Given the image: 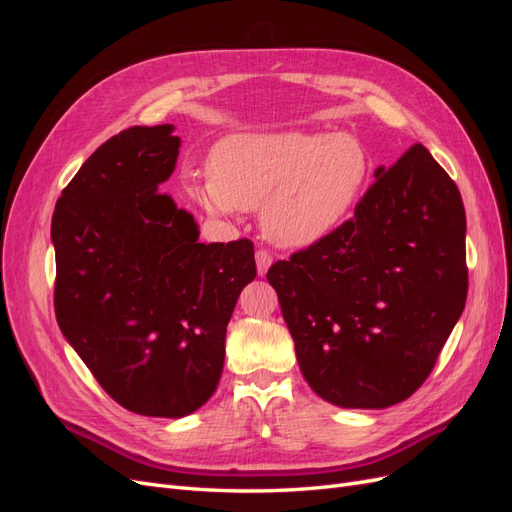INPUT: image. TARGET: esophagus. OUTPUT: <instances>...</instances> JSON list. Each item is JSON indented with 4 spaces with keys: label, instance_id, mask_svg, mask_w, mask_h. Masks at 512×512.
Wrapping results in <instances>:
<instances>
[{
    "label": "esophagus",
    "instance_id": "esophagus-1",
    "mask_svg": "<svg viewBox=\"0 0 512 512\" xmlns=\"http://www.w3.org/2000/svg\"><path fill=\"white\" fill-rule=\"evenodd\" d=\"M271 262H273V258H271L269 252H265V250H258V252H256V271H258L260 277L267 275V271H269V267H271Z\"/></svg>",
    "mask_w": 512,
    "mask_h": 512
}]
</instances>
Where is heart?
<instances>
[{"label": "heart", "mask_w": 512, "mask_h": 512, "mask_svg": "<svg viewBox=\"0 0 512 512\" xmlns=\"http://www.w3.org/2000/svg\"><path fill=\"white\" fill-rule=\"evenodd\" d=\"M207 166L209 181L185 185L192 198L215 215L258 209L262 235L284 250H305L333 235L369 170L354 138L305 130L226 136Z\"/></svg>", "instance_id": "1"}]
</instances>
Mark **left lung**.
<instances>
[{
  "instance_id": "8db88e82",
  "label": "left lung",
  "mask_w": 512,
  "mask_h": 512,
  "mask_svg": "<svg viewBox=\"0 0 512 512\" xmlns=\"http://www.w3.org/2000/svg\"><path fill=\"white\" fill-rule=\"evenodd\" d=\"M374 177L350 222L267 273L303 378L339 408L382 410L408 399L468 297L466 211L455 181L423 145Z\"/></svg>"
}]
</instances>
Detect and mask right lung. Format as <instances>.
<instances>
[{"mask_svg": "<svg viewBox=\"0 0 512 512\" xmlns=\"http://www.w3.org/2000/svg\"><path fill=\"white\" fill-rule=\"evenodd\" d=\"M179 147L170 123L108 138L51 222L61 333L119 406L160 418L218 389L226 327L256 277L252 241L200 243L194 215L158 192Z\"/></svg>", "mask_w": 512, "mask_h": 512, "instance_id": "add662e5", "label": "right lung"}]
</instances>
